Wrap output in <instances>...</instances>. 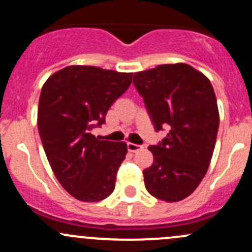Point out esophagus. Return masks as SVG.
I'll return each mask as SVG.
<instances>
[{
    "label": "esophagus",
    "mask_w": 252,
    "mask_h": 252,
    "mask_svg": "<svg viewBox=\"0 0 252 252\" xmlns=\"http://www.w3.org/2000/svg\"><path fill=\"white\" fill-rule=\"evenodd\" d=\"M126 146H128V150L130 152H138V151H140V150L144 149V146H142V145H136V144H133V142H128V144H126Z\"/></svg>",
    "instance_id": "1"
}]
</instances>
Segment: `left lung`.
<instances>
[{
  "label": "left lung",
  "mask_w": 252,
  "mask_h": 252,
  "mask_svg": "<svg viewBox=\"0 0 252 252\" xmlns=\"http://www.w3.org/2000/svg\"><path fill=\"white\" fill-rule=\"evenodd\" d=\"M133 84L156 131L168 129L149 147L154 163L142 172L145 188L156 199L180 201L199 187L215 150L220 113L211 81L191 65L175 63L134 73Z\"/></svg>",
  "instance_id": "1"
}]
</instances>
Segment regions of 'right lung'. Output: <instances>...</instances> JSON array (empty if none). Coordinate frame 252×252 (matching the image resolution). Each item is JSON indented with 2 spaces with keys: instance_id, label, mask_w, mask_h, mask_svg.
I'll list each match as a JSON object with an SVG mask.
<instances>
[{
  "instance_id": "add662e5",
  "label": "right lung",
  "mask_w": 252,
  "mask_h": 252,
  "mask_svg": "<svg viewBox=\"0 0 252 252\" xmlns=\"http://www.w3.org/2000/svg\"><path fill=\"white\" fill-rule=\"evenodd\" d=\"M131 78V73L69 65L42 86L37 111L42 146L58 182L77 200L101 201L113 192L126 144L101 140L91 130L105 124Z\"/></svg>"
}]
</instances>
